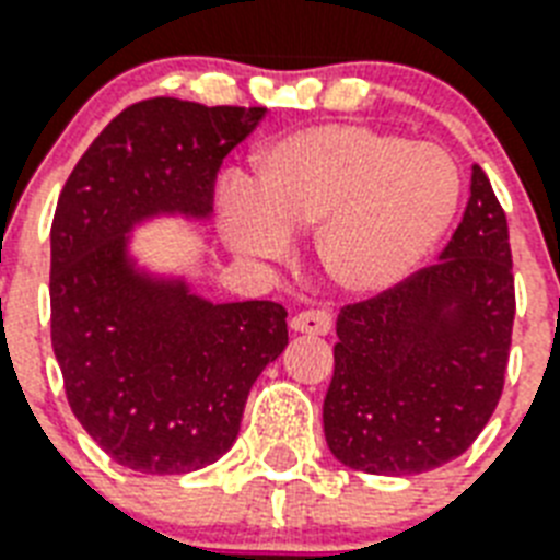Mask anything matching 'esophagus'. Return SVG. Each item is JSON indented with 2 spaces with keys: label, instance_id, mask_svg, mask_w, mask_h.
<instances>
[{
  "label": "esophagus",
  "instance_id": "34e87169",
  "mask_svg": "<svg viewBox=\"0 0 560 560\" xmlns=\"http://www.w3.org/2000/svg\"><path fill=\"white\" fill-rule=\"evenodd\" d=\"M290 328L302 331V335H328L331 331V314L323 308L299 311L296 317L290 319Z\"/></svg>",
  "mask_w": 560,
  "mask_h": 560
}]
</instances>
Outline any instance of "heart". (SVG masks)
Segmentation results:
<instances>
[{"instance_id": "heart-1", "label": "heart", "mask_w": 560, "mask_h": 560, "mask_svg": "<svg viewBox=\"0 0 560 560\" xmlns=\"http://www.w3.org/2000/svg\"><path fill=\"white\" fill-rule=\"evenodd\" d=\"M458 166L434 143L366 126L293 131L252 158L249 187L229 182L223 234L252 258H281L317 225V261L343 293L373 296L417 270L450 229Z\"/></svg>"}]
</instances>
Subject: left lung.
<instances>
[{"label": "left lung", "mask_w": 560, "mask_h": 560, "mask_svg": "<svg viewBox=\"0 0 560 560\" xmlns=\"http://www.w3.org/2000/svg\"><path fill=\"white\" fill-rule=\"evenodd\" d=\"M508 220L481 166L441 261L349 302L337 317L323 402L331 455L373 476H411L472 446L505 387L514 272Z\"/></svg>", "instance_id": "left-lung-1"}]
</instances>
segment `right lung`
<instances>
[{
  "mask_svg": "<svg viewBox=\"0 0 560 560\" xmlns=\"http://www.w3.org/2000/svg\"><path fill=\"white\" fill-rule=\"evenodd\" d=\"M267 108L155 96L102 128L52 220V349L84 432L128 469L176 476L232 450L252 384L288 347L270 299L213 305L126 264L135 220L208 217L223 158Z\"/></svg>",
  "mask_w": 560,
  "mask_h": 560,
  "instance_id": "right-lung-1",
  "label": "right lung"
}]
</instances>
